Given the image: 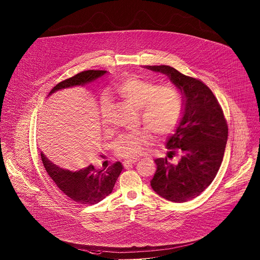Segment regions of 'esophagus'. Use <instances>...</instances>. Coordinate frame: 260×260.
Returning a JSON list of instances; mask_svg holds the SVG:
<instances>
[{
    "label": "esophagus",
    "instance_id": "obj_1",
    "mask_svg": "<svg viewBox=\"0 0 260 260\" xmlns=\"http://www.w3.org/2000/svg\"><path fill=\"white\" fill-rule=\"evenodd\" d=\"M139 160V158H137V157H134V158H127V159H125L124 161H123V165L124 166H127V165H132V164H135L136 161H138Z\"/></svg>",
    "mask_w": 260,
    "mask_h": 260
}]
</instances>
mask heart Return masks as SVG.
<instances>
[{"label": "heart", "instance_id": "1", "mask_svg": "<svg viewBox=\"0 0 260 260\" xmlns=\"http://www.w3.org/2000/svg\"><path fill=\"white\" fill-rule=\"evenodd\" d=\"M115 92L127 103L139 108L140 116L147 127L122 134L116 142L117 153L126 157L142 154L152 141V133L156 136L171 134L178 125L183 113V96L173 85H160L128 77L115 86ZM102 115L107 121L105 103L102 104Z\"/></svg>", "mask_w": 260, "mask_h": 260}]
</instances>
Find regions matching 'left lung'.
<instances>
[{"label":"left lung","instance_id":"left-lung-1","mask_svg":"<svg viewBox=\"0 0 260 260\" xmlns=\"http://www.w3.org/2000/svg\"><path fill=\"white\" fill-rule=\"evenodd\" d=\"M167 75L183 96V113L166 147L176 164L156 158L151 181L160 197L183 203L199 196L212 183L221 166L228 138L223 111L211 89L202 81L186 76L168 65L144 66Z\"/></svg>","mask_w":260,"mask_h":260}]
</instances>
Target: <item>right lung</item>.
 Here are the masks:
<instances>
[{"label": "right lung", "mask_w": 260, "mask_h": 260, "mask_svg": "<svg viewBox=\"0 0 260 260\" xmlns=\"http://www.w3.org/2000/svg\"><path fill=\"white\" fill-rule=\"evenodd\" d=\"M105 70H87L58 83L47 95L75 86H84L106 74ZM41 158L45 170L57 187L70 200L80 205H94L108 196L121 173L123 167L120 161L111 164L107 169H95L92 164L77 171H70L61 166L69 159H50L41 152Z\"/></svg>", "instance_id": "obj_1"}]
</instances>
